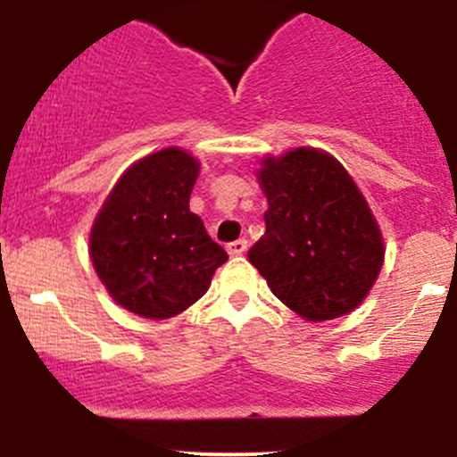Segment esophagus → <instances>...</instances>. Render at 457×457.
Here are the masks:
<instances>
[{"label":"esophagus","mask_w":457,"mask_h":457,"mask_svg":"<svg viewBox=\"0 0 457 457\" xmlns=\"http://www.w3.org/2000/svg\"><path fill=\"white\" fill-rule=\"evenodd\" d=\"M247 250V241L245 238H238V241H232V243H228V252L232 256H238V254H243V252Z\"/></svg>","instance_id":"1"}]
</instances>
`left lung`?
Listing matches in <instances>:
<instances>
[{"mask_svg": "<svg viewBox=\"0 0 457 457\" xmlns=\"http://www.w3.org/2000/svg\"><path fill=\"white\" fill-rule=\"evenodd\" d=\"M265 234L247 258L276 298L307 320L356 310L380 274L385 247L365 196L327 152L298 147L262 161Z\"/></svg>", "mask_w": 457, "mask_h": 457, "instance_id": "1", "label": "left lung"}]
</instances>
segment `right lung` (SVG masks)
<instances>
[{"label":"right lung","instance_id":"add662e5","mask_svg":"<svg viewBox=\"0 0 457 457\" xmlns=\"http://www.w3.org/2000/svg\"><path fill=\"white\" fill-rule=\"evenodd\" d=\"M199 163L165 147L126 170L90 232V256L110 296L152 320L187 310L228 261L190 212Z\"/></svg>","mask_w":457,"mask_h":457}]
</instances>
